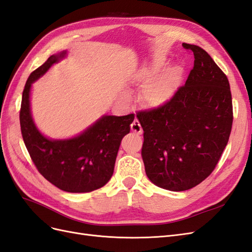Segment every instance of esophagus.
<instances>
[{
  "mask_svg": "<svg viewBox=\"0 0 252 252\" xmlns=\"http://www.w3.org/2000/svg\"><path fill=\"white\" fill-rule=\"evenodd\" d=\"M130 127H131V130H132L134 133H136V134H142V133H143L142 126H141V124H140V122H139L138 120H136V119L132 122V124L130 125Z\"/></svg>",
  "mask_w": 252,
  "mask_h": 252,
  "instance_id": "obj_1",
  "label": "esophagus"
}]
</instances>
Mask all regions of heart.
Returning <instances> with one entry per match:
<instances>
[{
    "label": "heart",
    "instance_id": "obj_1",
    "mask_svg": "<svg viewBox=\"0 0 252 252\" xmlns=\"http://www.w3.org/2000/svg\"><path fill=\"white\" fill-rule=\"evenodd\" d=\"M163 57H156L150 63L144 65L135 77V81L144 84L139 94V101L147 108H158L169 103L181 86L183 69L180 66H170ZM162 71L161 72L160 70ZM128 97L129 94L124 93Z\"/></svg>",
    "mask_w": 252,
    "mask_h": 252
}]
</instances>
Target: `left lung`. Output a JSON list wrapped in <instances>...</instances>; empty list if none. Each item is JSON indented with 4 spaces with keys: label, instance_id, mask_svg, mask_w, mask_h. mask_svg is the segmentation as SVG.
Masks as SVG:
<instances>
[{
    "label": "left lung",
    "instance_id": "1",
    "mask_svg": "<svg viewBox=\"0 0 252 252\" xmlns=\"http://www.w3.org/2000/svg\"><path fill=\"white\" fill-rule=\"evenodd\" d=\"M183 47L194 56L185 85L162 107L136 113L144 130L145 171L155 185L170 191L195 187L213 171L233 120L225 73L201 47Z\"/></svg>",
    "mask_w": 252,
    "mask_h": 252
}]
</instances>
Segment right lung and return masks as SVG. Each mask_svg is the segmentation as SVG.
I'll return each instance as SVG.
<instances>
[{"mask_svg": "<svg viewBox=\"0 0 252 252\" xmlns=\"http://www.w3.org/2000/svg\"><path fill=\"white\" fill-rule=\"evenodd\" d=\"M66 56V50L50 56L29 75L22 95L21 131L30 158L45 179L67 192H90L111 179L121 141L130 131L134 114H105L70 139L55 140L45 136L32 116L30 91L32 83Z\"/></svg>", "mask_w": 252, "mask_h": 252, "instance_id": "1", "label": "right lung"}]
</instances>
